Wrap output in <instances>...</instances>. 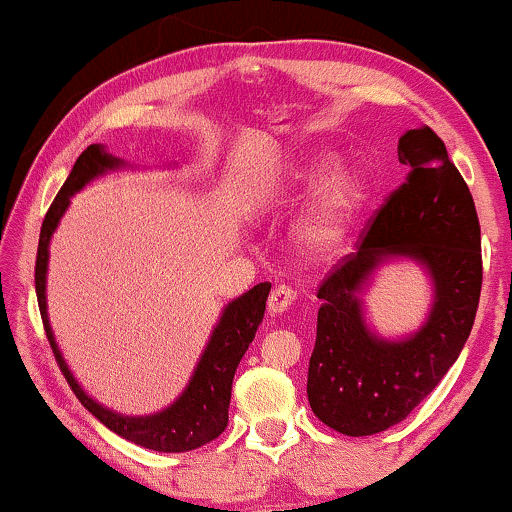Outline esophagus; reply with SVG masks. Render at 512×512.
Wrapping results in <instances>:
<instances>
[{"label": "esophagus", "instance_id": "1", "mask_svg": "<svg viewBox=\"0 0 512 512\" xmlns=\"http://www.w3.org/2000/svg\"><path fill=\"white\" fill-rule=\"evenodd\" d=\"M293 300H296V293L289 286H275V289L270 291V298H268V312L270 314H282L289 310L293 305Z\"/></svg>", "mask_w": 512, "mask_h": 512}]
</instances>
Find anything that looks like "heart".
Returning a JSON list of instances; mask_svg holds the SVG:
<instances>
[{
	"label": "heart",
	"mask_w": 512,
	"mask_h": 512,
	"mask_svg": "<svg viewBox=\"0 0 512 512\" xmlns=\"http://www.w3.org/2000/svg\"><path fill=\"white\" fill-rule=\"evenodd\" d=\"M335 160L331 156L321 158L305 170H300L293 179V191L307 193L314 186L328 177L333 170ZM363 184L354 174H345V177L333 179L321 191L314 195V200L305 207V212L298 216L296 226H293V242L303 251L307 258L331 256L335 249L345 242V237L352 228V221L359 205L363 200Z\"/></svg>",
	"instance_id": "obj_1"
}]
</instances>
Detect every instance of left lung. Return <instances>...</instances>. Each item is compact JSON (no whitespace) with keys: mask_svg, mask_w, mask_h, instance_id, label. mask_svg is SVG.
I'll use <instances>...</instances> for the list:
<instances>
[{"mask_svg":"<svg viewBox=\"0 0 512 512\" xmlns=\"http://www.w3.org/2000/svg\"><path fill=\"white\" fill-rule=\"evenodd\" d=\"M408 179L384 202L356 254L319 286L317 342L307 370L314 415L345 436H373L403 422L459 359L482 286L473 195L429 125L398 139ZM391 260H412L432 279L427 321L405 339H382L365 321L362 293Z\"/></svg>","mask_w":512,"mask_h":512,"instance_id":"obj_1","label":"left lung"}]
</instances>
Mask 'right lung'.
I'll use <instances>...</instances> for the list:
<instances>
[{
    "label": "right lung",
    "instance_id": "1",
    "mask_svg": "<svg viewBox=\"0 0 512 512\" xmlns=\"http://www.w3.org/2000/svg\"><path fill=\"white\" fill-rule=\"evenodd\" d=\"M125 163L121 158L111 156L102 144H90L86 151L76 158V163L69 172L60 193L55 195L51 209L46 212V219L41 223L39 249H37V268H34V286H37V300L41 321H44L46 338L51 342L55 361L62 373H65L69 387L79 398L83 408L93 412V417L111 429L118 436L130 440L139 447L156 452H188L195 447H202L219 438L228 426V405L230 389H233L235 370L240 366V359L247 352L254 335L261 326L265 314V300L270 293V282L256 284L254 289L242 293L240 298L230 300L223 307L219 321H216L209 342L202 352L198 366H195L191 380L186 389L172 405H167L153 415H121V412L104 408L93 396H88L72 370H69L65 356H62L58 342H55L51 321H48L46 305V272H48V247L51 237L58 228L62 214L67 212L69 200L74 193H79L90 181L102 177L111 170H118Z\"/></svg>",
    "mask_w": 512,
    "mask_h": 512
}]
</instances>
